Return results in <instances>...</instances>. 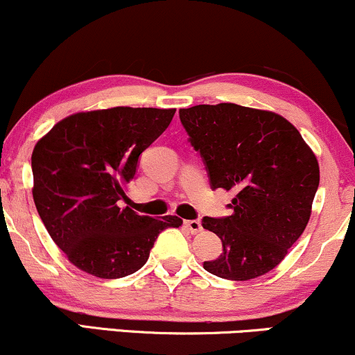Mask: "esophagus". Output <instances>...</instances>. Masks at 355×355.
<instances>
[{"label": "esophagus", "instance_id": "1", "mask_svg": "<svg viewBox=\"0 0 355 355\" xmlns=\"http://www.w3.org/2000/svg\"><path fill=\"white\" fill-rule=\"evenodd\" d=\"M184 226L189 229L191 234H198V232L202 231V226H201V220H184Z\"/></svg>", "mask_w": 355, "mask_h": 355}]
</instances>
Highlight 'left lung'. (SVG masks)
I'll use <instances>...</instances> for the list:
<instances>
[{"instance_id": "left-lung-1", "label": "left lung", "mask_w": 355, "mask_h": 355, "mask_svg": "<svg viewBox=\"0 0 355 355\" xmlns=\"http://www.w3.org/2000/svg\"><path fill=\"white\" fill-rule=\"evenodd\" d=\"M212 189L234 191V212L204 218L223 241L204 269L229 281L264 276L286 257L309 223L319 187V162L301 132L281 114L234 103L179 110Z\"/></svg>"}]
</instances>
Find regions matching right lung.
<instances>
[{
  "instance_id": "obj_1",
  "label": "right lung",
  "mask_w": 355,
  "mask_h": 355,
  "mask_svg": "<svg viewBox=\"0 0 355 355\" xmlns=\"http://www.w3.org/2000/svg\"><path fill=\"white\" fill-rule=\"evenodd\" d=\"M176 110L118 106L74 112L37 141L31 156L33 199L46 231L83 272L119 279L146 264L159 232L179 227L119 207L139 154Z\"/></svg>"
}]
</instances>
